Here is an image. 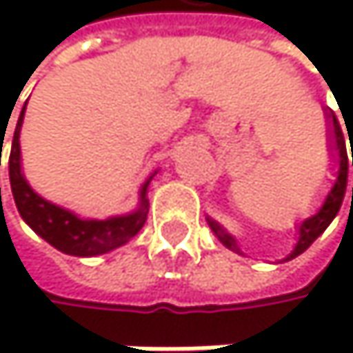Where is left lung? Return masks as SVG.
<instances>
[{
    "instance_id": "1",
    "label": "left lung",
    "mask_w": 353,
    "mask_h": 353,
    "mask_svg": "<svg viewBox=\"0 0 353 353\" xmlns=\"http://www.w3.org/2000/svg\"><path fill=\"white\" fill-rule=\"evenodd\" d=\"M25 110L27 101L21 110L19 123L14 129V137H12V148H10V161H8V171H10V186L12 194H14V203L19 208L21 218L35 230V233L48 241L52 248L61 250L63 254L70 256H80V259H88V256H101L108 254L120 245L129 243L133 239L148 216V186L152 182V175L143 182L139 190V205L137 210L120 216H110V218H84L72 210L44 199L37 194L27 175L23 171V157H21V129L25 120ZM1 163V150H0ZM214 233L222 239L226 248H233L235 243L230 237L220 230L216 222H212Z\"/></svg>"
}]
</instances>
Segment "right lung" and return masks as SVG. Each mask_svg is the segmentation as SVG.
<instances>
[{"instance_id": "add662e5", "label": "right lung", "mask_w": 353, "mask_h": 353, "mask_svg": "<svg viewBox=\"0 0 353 353\" xmlns=\"http://www.w3.org/2000/svg\"><path fill=\"white\" fill-rule=\"evenodd\" d=\"M326 118H328V150H330V159H332V186L328 188L324 201L320 210H316L314 216L305 218L301 224H299V237H296V243H294V250L286 256V261H292L296 259L299 254H303L311 243H314L324 230L328 228V224L334 220L339 208H341V203L345 199V190H347V169L350 165H353V150L352 154H347L345 150V139H343V133H341V127H339L336 118L326 112ZM352 145V143H350ZM353 192V188H352Z\"/></svg>"}]
</instances>
